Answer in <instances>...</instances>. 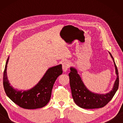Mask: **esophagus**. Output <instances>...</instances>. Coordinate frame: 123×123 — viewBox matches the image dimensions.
Here are the masks:
<instances>
[{
	"instance_id": "34e87169",
	"label": "esophagus",
	"mask_w": 123,
	"mask_h": 123,
	"mask_svg": "<svg viewBox=\"0 0 123 123\" xmlns=\"http://www.w3.org/2000/svg\"><path fill=\"white\" fill-rule=\"evenodd\" d=\"M70 67V63L68 61H65L63 62V64H62V68L64 72H66Z\"/></svg>"
}]
</instances>
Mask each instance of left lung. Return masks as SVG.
<instances>
[{"label": "left lung", "mask_w": 123, "mask_h": 123, "mask_svg": "<svg viewBox=\"0 0 123 123\" xmlns=\"http://www.w3.org/2000/svg\"><path fill=\"white\" fill-rule=\"evenodd\" d=\"M110 54L113 59L117 78L112 90L107 93L98 94L90 91L84 85L76 69L73 67L70 68V72L69 73V76L72 97L75 103L81 108L92 109L103 107L111 100L117 91L119 83L118 70L113 57L110 53Z\"/></svg>", "instance_id": "8db88e82"}]
</instances>
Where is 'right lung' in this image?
<instances>
[{
  "label": "right lung",
  "mask_w": 123,
  "mask_h": 123,
  "mask_svg": "<svg viewBox=\"0 0 123 123\" xmlns=\"http://www.w3.org/2000/svg\"><path fill=\"white\" fill-rule=\"evenodd\" d=\"M9 57L6 62L3 74V86L7 96L21 107L26 109L41 108L50 100L51 91L57 78L63 73L61 64L48 69L40 82L32 88L27 91H18L9 83L6 68Z\"/></svg>",
  "instance_id": "add662e5"
}]
</instances>
